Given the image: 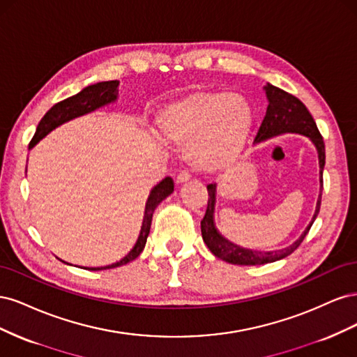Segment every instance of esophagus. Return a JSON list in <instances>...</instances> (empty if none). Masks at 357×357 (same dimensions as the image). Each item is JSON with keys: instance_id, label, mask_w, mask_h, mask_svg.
Returning a JSON list of instances; mask_svg holds the SVG:
<instances>
[{"instance_id": "34e87169", "label": "esophagus", "mask_w": 357, "mask_h": 357, "mask_svg": "<svg viewBox=\"0 0 357 357\" xmlns=\"http://www.w3.org/2000/svg\"><path fill=\"white\" fill-rule=\"evenodd\" d=\"M190 178V174L188 171H180L178 174H177V177H176V183L177 185H181V183H185V181H188Z\"/></svg>"}]
</instances>
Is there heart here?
<instances>
[{
	"label": "heart",
	"instance_id": "obj_1",
	"mask_svg": "<svg viewBox=\"0 0 357 357\" xmlns=\"http://www.w3.org/2000/svg\"><path fill=\"white\" fill-rule=\"evenodd\" d=\"M156 123L169 142L186 144L193 168L214 171L238 158L250 132L253 110L240 93L193 91L160 110Z\"/></svg>",
	"mask_w": 357,
	"mask_h": 357
}]
</instances>
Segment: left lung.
<instances>
[{
  "instance_id": "left-lung-1",
  "label": "left lung",
  "mask_w": 357,
  "mask_h": 357,
  "mask_svg": "<svg viewBox=\"0 0 357 357\" xmlns=\"http://www.w3.org/2000/svg\"><path fill=\"white\" fill-rule=\"evenodd\" d=\"M265 92H266L269 104H268L264 121L257 129L255 142H264L266 138H271L286 132H296V134L307 135L311 142L314 143L319 152L320 195L317 199V207H316L314 215H312L310 225L294 244H290L289 247L282 248V250H275V252H256L228 241L218 232V229H215L214 220H213L214 202H215V185H208L207 186V190H208L207 210H205V214L201 220L202 240L205 244H207L210 252L215 257H219L222 261L234 264V265H264V264L280 261V259L294 253L301 245V243L304 241L305 235L311 228V225L314 223L317 214L320 211V204H321L323 168H325L326 156H325V142H323V137L319 131L314 119H312L307 107L291 93L269 83L265 86Z\"/></svg>"
}]
</instances>
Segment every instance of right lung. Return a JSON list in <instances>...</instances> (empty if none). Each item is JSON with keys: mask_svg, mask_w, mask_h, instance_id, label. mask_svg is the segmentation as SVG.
I'll list each match as a JSON object with an SVG mask.
<instances>
[{"mask_svg": "<svg viewBox=\"0 0 357 357\" xmlns=\"http://www.w3.org/2000/svg\"><path fill=\"white\" fill-rule=\"evenodd\" d=\"M116 86H117L116 80L101 82V83L88 86V88H84L77 95L70 96V98H67V100L56 102L45 116H43V119L37 126V131H36L34 137H32V139L29 142V147L37 144L43 137L47 135L52 131V129H55L56 126L62 125L63 122H68L74 117H79L82 114L93 112L96 109H100V107L114 101L116 95H117ZM172 190H174V181H172L171 177H165L164 180L159 181V185H156L152 189V192H150V197L146 204L142 231H139L138 240H137L132 250L129 252L122 259V261H119L109 266H104V268H91L92 271H100V269H110V268L121 266V265L129 264L131 261H134L135 257L139 256V253L143 252V248L147 241V236L150 232V225H152L153 211L162 201H164L168 195H171Z\"/></svg>", "mask_w": 357, "mask_h": 357, "instance_id": "add662e5", "label": "right lung"}]
</instances>
